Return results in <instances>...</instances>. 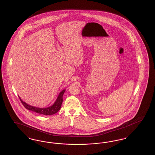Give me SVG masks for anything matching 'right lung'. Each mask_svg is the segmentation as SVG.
<instances>
[{
  "instance_id": "add662e5",
  "label": "right lung",
  "mask_w": 155,
  "mask_h": 155,
  "mask_svg": "<svg viewBox=\"0 0 155 155\" xmlns=\"http://www.w3.org/2000/svg\"><path fill=\"white\" fill-rule=\"evenodd\" d=\"M64 91H65V90H63L62 91L60 92L58 96L57 97V99L56 100V101L52 106L48 107H45V108H41V107H32V106L27 104L25 102L23 101L20 97H19V99L21 101V104H23V105L28 110H30L32 112L43 114V115H52V114L58 112L59 110L61 109V107L62 101H63L62 97H63V95L64 94Z\"/></svg>"
}]
</instances>
